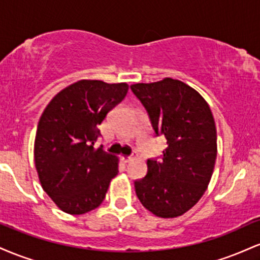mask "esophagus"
I'll use <instances>...</instances> for the list:
<instances>
[{
    "mask_svg": "<svg viewBox=\"0 0 260 260\" xmlns=\"http://www.w3.org/2000/svg\"><path fill=\"white\" fill-rule=\"evenodd\" d=\"M121 159H122V161H123L124 164H127V162H129L131 160H133V156H132V155H131V156H127V155H124V156H122Z\"/></svg>",
    "mask_w": 260,
    "mask_h": 260,
    "instance_id": "34e87169",
    "label": "esophagus"
}]
</instances>
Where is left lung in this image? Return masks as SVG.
I'll list each match as a JSON object with an SVG mask.
<instances>
[{
	"label": "left lung",
	"instance_id": "1",
	"mask_svg": "<svg viewBox=\"0 0 260 260\" xmlns=\"http://www.w3.org/2000/svg\"><path fill=\"white\" fill-rule=\"evenodd\" d=\"M157 136L168 147L160 160H148V174L134 182L143 207L155 216L172 219L193 208L207 190L215 166L217 143L213 113L204 98L178 79L137 83Z\"/></svg>",
	"mask_w": 260,
	"mask_h": 260
}]
</instances>
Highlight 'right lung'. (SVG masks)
<instances>
[{"label":"right lung","mask_w":260,"mask_h":260,"mask_svg":"<svg viewBox=\"0 0 260 260\" xmlns=\"http://www.w3.org/2000/svg\"><path fill=\"white\" fill-rule=\"evenodd\" d=\"M128 88L127 83L82 79L45 107L34 142L35 168L43 189L64 213L96 209L118 174V157L94 144L101 136L99 124Z\"/></svg>","instance_id":"1"}]
</instances>
